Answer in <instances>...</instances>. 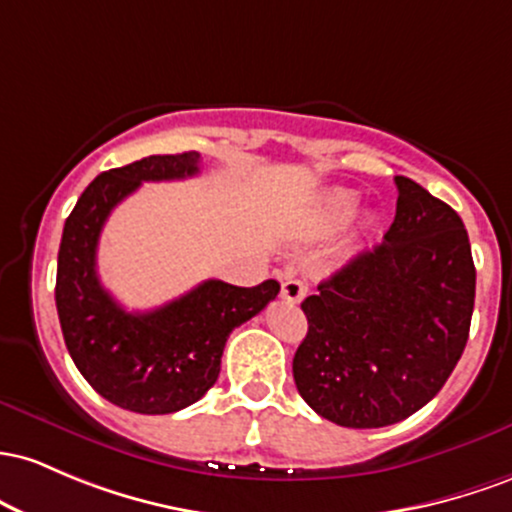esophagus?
Listing matches in <instances>:
<instances>
[{"label": "esophagus", "mask_w": 512, "mask_h": 512, "mask_svg": "<svg viewBox=\"0 0 512 512\" xmlns=\"http://www.w3.org/2000/svg\"><path fill=\"white\" fill-rule=\"evenodd\" d=\"M304 295H307V285L297 278H287L283 283V290H280V297L287 302H302Z\"/></svg>", "instance_id": "1"}]
</instances>
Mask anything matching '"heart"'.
<instances>
[{"instance_id": "obj_1", "label": "heart", "mask_w": 512, "mask_h": 512, "mask_svg": "<svg viewBox=\"0 0 512 512\" xmlns=\"http://www.w3.org/2000/svg\"><path fill=\"white\" fill-rule=\"evenodd\" d=\"M329 208L336 212V215H348V212L355 208V198L346 191H336V193H331Z\"/></svg>"}]
</instances>
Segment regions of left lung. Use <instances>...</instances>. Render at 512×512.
<instances>
[{
	"instance_id": "1",
	"label": "left lung",
	"mask_w": 512,
	"mask_h": 512,
	"mask_svg": "<svg viewBox=\"0 0 512 512\" xmlns=\"http://www.w3.org/2000/svg\"><path fill=\"white\" fill-rule=\"evenodd\" d=\"M382 244L302 302L297 392L346 428H382L428 404L469 338L476 271L462 217L406 176Z\"/></svg>"
}]
</instances>
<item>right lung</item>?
Instances as JSON below:
<instances>
[{"mask_svg":"<svg viewBox=\"0 0 512 512\" xmlns=\"http://www.w3.org/2000/svg\"><path fill=\"white\" fill-rule=\"evenodd\" d=\"M198 171V152L152 154L103 171L62 229L55 304L65 346L84 380L120 409L157 416L195 404L217 382L229 333L280 292L278 280L256 287L205 280L152 312H128L101 285L96 249L113 208L142 181H181Z\"/></svg>","mask_w":512,"mask_h":512,"instance_id":"add662e5","label":"right lung"}]
</instances>
